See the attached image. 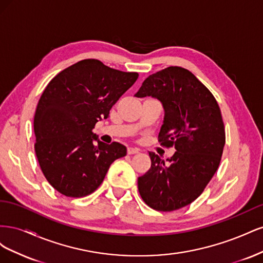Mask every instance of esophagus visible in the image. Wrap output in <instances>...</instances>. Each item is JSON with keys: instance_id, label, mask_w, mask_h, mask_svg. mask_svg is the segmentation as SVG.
I'll use <instances>...</instances> for the list:
<instances>
[{"instance_id": "1", "label": "esophagus", "mask_w": 263, "mask_h": 263, "mask_svg": "<svg viewBox=\"0 0 263 263\" xmlns=\"http://www.w3.org/2000/svg\"><path fill=\"white\" fill-rule=\"evenodd\" d=\"M127 153H128V155L138 154L139 153V149L138 148H134V147H128V148H127Z\"/></svg>"}]
</instances>
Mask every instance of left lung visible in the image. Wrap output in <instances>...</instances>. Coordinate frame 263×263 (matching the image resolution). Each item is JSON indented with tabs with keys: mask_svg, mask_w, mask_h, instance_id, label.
Returning <instances> with one entry per match:
<instances>
[{
	"mask_svg": "<svg viewBox=\"0 0 263 263\" xmlns=\"http://www.w3.org/2000/svg\"><path fill=\"white\" fill-rule=\"evenodd\" d=\"M135 97H153L162 103L164 119L158 140L177 150L165 162L149 153L151 166L138 178L139 194L156 211L184 208L203 193L218 169L226 141L218 103L191 71L181 67L149 76Z\"/></svg>",
	"mask_w": 263,
	"mask_h": 263,
	"instance_id": "1",
	"label": "left lung"
}]
</instances>
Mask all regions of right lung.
<instances>
[{
    "instance_id": "right-lung-1",
    "label": "right lung",
    "mask_w": 263,
    "mask_h": 263,
    "mask_svg": "<svg viewBox=\"0 0 263 263\" xmlns=\"http://www.w3.org/2000/svg\"><path fill=\"white\" fill-rule=\"evenodd\" d=\"M137 79V72L84 59L62 70L46 86L34 117L35 153L45 178L62 195L93 193L109 165L126 156L124 145L104 144L92 130L108 117L110 108Z\"/></svg>"
}]
</instances>
